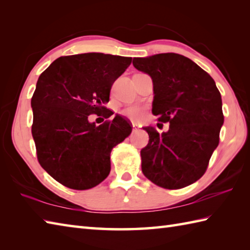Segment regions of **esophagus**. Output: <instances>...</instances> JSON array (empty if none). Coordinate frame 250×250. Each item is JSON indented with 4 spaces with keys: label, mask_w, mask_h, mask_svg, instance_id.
<instances>
[{
    "label": "esophagus",
    "mask_w": 250,
    "mask_h": 250,
    "mask_svg": "<svg viewBox=\"0 0 250 250\" xmlns=\"http://www.w3.org/2000/svg\"><path fill=\"white\" fill-rule=\"evenodd\" d=\"M132 128H133V130H139L141 128V125L139 124H132Z\"/></svg>",
    "instance_id": "1"
}]
</instances>
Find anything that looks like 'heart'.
Listing matches in <instances>:
<instances>
[{
  "label": "heart",
  "mask_w": 250,
  "mask_h": 250,
  "mask_svg": "<svg viewBox=\"0 0 250 250\" xmlns=\"http://www.w3.org/2000/svg\"><path fill=\"white\" fill-rule=\"evenodd\" d=\"M143 110L139 106H129V107L125 108L124 110V115L126 117H129L132 120H139L142 117Z\"/></svg>",
  "instance_id": "b5f03b06"
}]
</instances>
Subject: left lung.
I'll return each instance as SVG.
<instances>
[{"instance_id": "1", "label": "left lung", "mask_w": 250, "mask_h": 250, "mask_svg": "<svg viewBox=\"0 0 250 250\" xmlns=\"http://www.w3.org/2000/svg\"><path fill=\"white\" fill-rule=\"evenodd\" d=\"M133 65L152 79V114L169 124L162 133L144 128L149 142L141 150L143 174L166 189L193 184L205 173L224 125L214 79L189 58L173 52L134 58Z\"/></svg>"}]
</instances>
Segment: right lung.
Here are the masks:
<instances>
[{
    "mask_svg": "<svg viewBox=\"0 0 250 250\" xmlns=\"http://www.w3.org/2000/svg\"><path fill=\"white\" fill-rule=\"evenodd\" d=\"M132 62L130 57L89 52L60 57L41 74L31 100L39 162L67 188L86 190L110 172V151L131 133L116 115L100 125L90 115L109 118L104 106L114 82Z\"/></svg>",
    "mask_w": 250,
    "mask_h": 250,
    "instance_id": "add662e5",
    "label": "right lung"
}]
</instances>
